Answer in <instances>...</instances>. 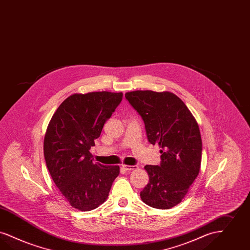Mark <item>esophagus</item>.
<instances>
[{
  "mask_svg": "<svg viewBox=\"0 0 250 250\" xmlns=\"http://www.w3.org/2000/svg\"><path fill=\"white\" fill-rule=\"evenodd\" d=\"M123 168L126 171H131V170H136L139 168L138 166H128V165H123Z\"/></svg>",
  "mask_w": 250,
  "mask_h": 250,
  "instance_id": "1",
  "label": "esophagus"
}]
</instances>
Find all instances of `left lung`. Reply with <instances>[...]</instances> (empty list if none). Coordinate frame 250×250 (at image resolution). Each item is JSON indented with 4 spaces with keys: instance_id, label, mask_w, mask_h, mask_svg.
Returning a JSON list of instances; mask_svg holds the SVG:
<instances>
[{
    "instance_id": "1",
    "label": "left lung",
    "mask_w": 250,
    "mask_h": 250,
    "mask_svg": "<svg viewBox=\"0 0 250 250\" xmlns=\"http://www.w3.org/2000/svg\"><path fill=\"white\" fill-rule=\"evenodd\" d=\"M125 99L144 122L150 144L160 146L159 166H145L149 183L141 200L159 209L180 204L198 176L202 159L199 126L184 102L171 92L137 90Z\"/></svg>"
}]
</instances>
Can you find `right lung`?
Instances as JSON below:
<instances>
[{
	"mask_svg": "<svg viewBox=\"0 0 250 250\" xmlns=\"http://www.w3.org/2000/svg\"><path fill=\"white\" fill-rule=\"evenodd\" d=\"M122 99V92L73 94L49 122L43 140L46 167L62 195L76 209L90 211L103 204L120 173L118 166L94 163L90 149Z\"/></svg>",
	"mask_w": 250,
	"mask_h": 250,
	"instance_id": "right-lung-1",
	"label": "right lung"
}]
</instances>
